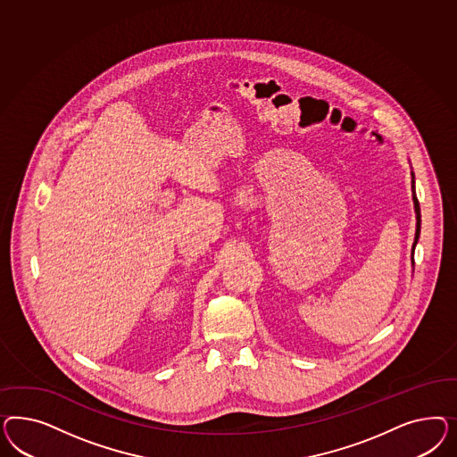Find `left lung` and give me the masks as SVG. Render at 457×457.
<instances>
[{
	"mask_svg": "<svg viewBox=\"0 0 457 457\" xmlns=\"http://www.w3.org/2000/svg\"><path fill=\"white\" fill-rule=\"evenodd\" d=\"M414 184H415L414 172H412V201H414L415 220H417V224H415L414 246H412V260H414L415 245H417V241H419V235H420V208H419V201H417V195H415Z\"/></svg>",
	"mask_w": 457,
	"mask_h": 457,
	"instance_id": "obj_1",
	"label": "left lung"
}]
</instances>
